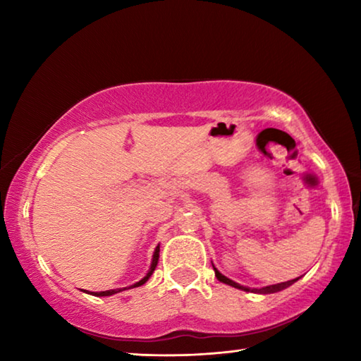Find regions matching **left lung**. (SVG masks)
Instances as JSON below:
<instances>
[{
    "label": "left lung",
    "instance_id": "8db88e82",
    "mask_svg": "<svg viewBox=\"0 0 361 361\" xmlns=\"http://www.w3.org/2000/svg\"><path fill=\"white\" fill-rule=\"evenodd\" d=\"M212 266H213V271H215V276H216V279L219 280V282H223V283L229 285V286H234V288H237V290L248 291V293L250 291H252V293H259V295H271V293L282 291V290L288 288L290 285H293L295 282H298L299 279H301V277H296V279H293V280H288V282H282V283H277V285H269V286H264V288H250V286L240 285V283L234 282V280H231V279H228L226 276H223V274L218 271V269L215 267V264H213V262H212Z\"/></svg>",
    "mask_w": 361,
    "mask_h": 361
}]
</instances>
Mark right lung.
I'll list each match as a JSON object with an SVG mask.
<instances>
[{"label": "right lung", "mask_w": 361, "mask_h": 361, "mask_svg": "<svg viewBox=\"0 0 361 361\" xmlns=\"http://www.w3.org/2000/svg\"><path fill=\"white\" fill-rule=\"evenodd\" d=\"M159 252H161V248H159V245L156 247V250H154V253H152V259H151V266H149V269H148V272H146V276L140 280V282H137V283H133V285H130V286H126V288H114V290H106V291H87V290H84V293H89V295H92V296H111V295H116V293H121V291H124V290H130V288H137V286H142V285H145L146 282H148L149 280V277L152 276V272H154V269H156V266H157V261H159Z\"/></svg>", "instance_id": "right-lung-1"}]
</instances>
